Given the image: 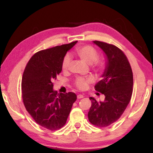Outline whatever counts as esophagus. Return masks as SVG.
I'll list each match as a JSON object with an SVG mask.
<instances>
[{
  "label": "esophagus",
  "mask_w": 153,
  "mask_h": 153,
  "mask_svg": "<svg viewBox=\"0 0 153 153\" xmlns=\"http://www.w3.org/2000/svg\"><path fill=\"white\" fill-rule=\"evenodd\" d=\"M84 95L83 94H78L77 96V98H78V99H80V98H84Z\"/></svg>",
  "instance_id": "34e87169"
}]
</instances>
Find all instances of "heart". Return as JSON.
I'll use <instances>...</instances> for the list:
<instances>
[{
    "label": "heart",
    "instance_id": "b5f03b06",
    "mask_svg": "<svg viewBox=\"0 0 153 153\" xmlns=\"http://www.w3.org/2000/svg\"><path fill=\"white\" fill-rule=\"evenodd\" d=\"M74 54L81 59L84 63L89 65H92L93 68L97 71H100L104 67V62L98 59V53L92 46L90 45H85L79 46L76 48ZM70 58L69 55L64 56L61 64V69L63 71H67L68 69ZM92 82L90 78H84V77H77L75 81V85L77 88L82 90H86L88 86L89 83Z\"/></svg>",
    "mask_w": 153,
    "mask_h": 153
}]
</instances>
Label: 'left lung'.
<instances>
[{"instance_id": "left-lung-1", "label": "left lung", "mask_w": 153, "mask_h": 153, "mask_svg": "<svg viewBox=\"0 0 153 153\" xmlns=\"http://www.w3.org/2000/svg\"><path fill=\"white\" fill-rule=\"evenodd\" d=\"M106 56L102 79L95 90L105 95L103 102L90 97L92 105L88 117L90 122L100 128L115 122L123 113L131 100L133 91V74L123 52L117 46L100 41H93Z\"/></svg>"}]
</instances>
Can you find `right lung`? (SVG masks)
<instances>
[{"instance_id":"1","label":"right lung","mask_w":153,"mask_h":153,"mask_svg":"<svg viewBox=\"0 0 153 153\" xmlns=\"http://www.w3.org/2000/svg\"><path fill=\"white\" fill-rule=\"evenodd\" d=\"M77 42L38 52L28 61L23 74L22 92L25 107L36 123L49 130L64 126L77 99L74 92L58 94L53 84L62 71V61L67 52Z\"/></svg>"}]
</instances>
